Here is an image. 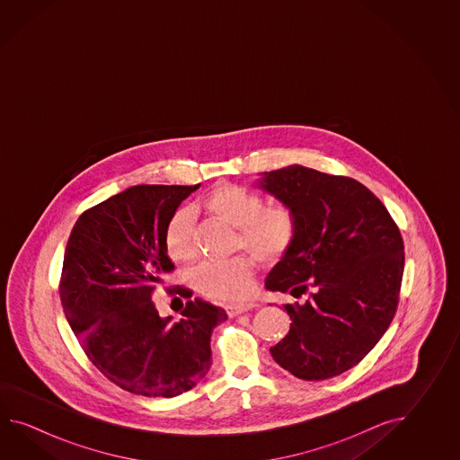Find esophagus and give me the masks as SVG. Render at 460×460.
<instances>
[{
    "label": "esophagus",
    "instance_id": "34e87169",
    "mask_svg": "<svg viewBox=\"0 0 460 460\" xmlns=\"http://www.w3.org/2000/svg\"><path fill=\"white\" fill-rule=\"evenodd\" d=\"M253 307H256V304H228V305H226V311L230 317H234V315L252 311Z\"/></svg>",
    "mask_w": 460,
    "mask_h": 460
}]
</instances>
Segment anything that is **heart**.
<instances>
[{"label": "heart", "mask_w": 460, "mask_h": 460, "mask_svg": "<svg viewBox=\"0 0 460 460\" xmlns=\"http://www.w3.org/2000/svg\"><path fill=\"white\" fill-rule=\"evenodd\" d=\"M207 214L238 228V246L261 263L279 261L291 250L297 232L293 210L284 204L264 206L263 197L248 187L218 182L200 200ZM164 250L172 261L192 256V220L189 212L176 210L164 226ZM252 260L236 256L226 261L199 266L192 279L200 293L218 301H242L253 291Z\"/></svg>", "instance_id": "b5f03b06"}]
</instances>
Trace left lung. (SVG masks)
<instances>
[{
  "instance_id": "1",
  "label": "left lung",
  "mask_w": 460,
  "mask_h": 460,
  "mask_svg": "<svg viewBox=\"0 0 460 460\" xmlns=\"http://www.w3.org/2000/svg\"><path fill=\"white\" fill-rule=\"evenodd\" d=\"M258 186L289 207L293 246L266 278V289L301 297L286 304L291 329L270 349L301 380H327L363 360L398 307L404 244L382 200L352 177L311 167L263 172Z\"/></svg>"
}]
</instances>
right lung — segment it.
I'll list each match as a JSON object with an SVG mask.
<instances>
[{"label": "right lung", "instance_id": "right-lung-1", "mask_svg": "<svg viewBox=\"0 0 460 460\" xmlns=\"http://www.w3.org/2000/svg\"><path fill=\"white\" fill-rule=\"evenodd\" d=\"M196 186H133L92 207L70 232L60 303L88 360L133 394L174 398L212 365L210 335L222 307L187 301L182 319L159 317L156 284L174 270L163 234ZM187 296V289L177 288Z\"/></svg>", "mask_w": 460, "mask_h": 460}]
</instances>
